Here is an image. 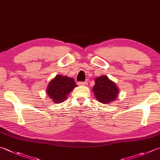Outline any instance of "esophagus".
I'll use <instances>...</instances> for the list:
<instances>
[{
    "label": "esophagus",
    "instance_id": "34e87169",
    "mask_svg": "<svg viewBox=\"0 0 160 160\" xmlns=\"http://www.w3.org/2000/svg\"><path fill=\"white\" fill-rule=\"evenodd\" d=\"M80 84H81V85H87L88 84V80H87L85 81V82H81Z\"/></svg>",
    "mask_w": 160,
    "mask_h": 160
}]
</instances>
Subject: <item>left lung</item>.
I'll list each match as a JSON object with an SVG mask.
<instances>
[{
	"mask_svg": "<svg viewBox=\"0 0 160 160\" xmlns=\"http://www.w3.org/2000/svg\"><path fill=\"white\" fill-rule=\"evenodd\" d=\"M94 82L95 85L93 87L92 92L98 102L108 104L117 99L120 89L107 75L96 78Z\"/></svg>",
	"mask_w": 160,
	"mask_h": 160,
	"instance_id": "8db88e82",
	"label": "left lung"
}]
</instances>
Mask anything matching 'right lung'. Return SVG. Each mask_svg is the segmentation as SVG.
<instances>
[{"label":"right lung","mask_w":160,"mask_h":160,"mask_svg":"<svg viewBox=\"0 0 160 160\" xmlns=\"http://www.w3.org/2000/svg\"><path fill=\"white\" fill-rule=\"evenodd\" d=\"M75 87H77V85L72 78L57 75L49 82L46 92L52 102L61 103L67 98L69 93Z\"/></svg>","instance_id":"1"}]
</instances>
